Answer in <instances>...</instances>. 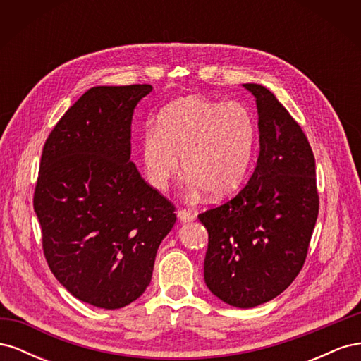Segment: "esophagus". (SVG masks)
<instances>
[{"mask_svg":"<svg viewBox=\"0 0 361 361\" xmlns=\"http://www.w3.org/2000/svg\"><path fill=\"white\" fill-rule=\"evenodd\" d=\"M178 216H179V220L183 221V223L192 221L194 218H195V215H194L191 211H188V209H179V211H178Z\"/></svg>","mask_w":361,"mask_h":361,"instance_id":"1","label":"esophagus"}]
</instances>
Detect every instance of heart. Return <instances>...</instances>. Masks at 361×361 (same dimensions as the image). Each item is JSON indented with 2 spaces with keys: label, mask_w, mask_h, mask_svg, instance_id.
<instances>
[{
  "label": "heart",
  "mask_w": 361,
  "mask_h": 361,
  "mask_svg": "<svg viewBox=\"0 0 361 361\" xmlns=\"http://www.w3.org/2000/svg\"><path fill=\"white\" fill-rule=\"evenodd\" d=\"M256 120L238 101L185 97L169 105L141 137V161L152 187L166 190L180 161L192 191L224 197L241 187L253 162Z\"/></svg>",
  "instance_id": "b5f03b06"
}]
</instances>
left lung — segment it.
Segmentation results:
<instances>
[{
  "label": "left lung",
  "mask_w": 361,
  "mask_h": 361,
  "mask_svg": "<svg viewBox=\"0 0 361 361\" xmlns=\"http://www.w3.org/2000/svg\"><path fill=\"white\" fill-rule=\"evenodd\" d=\"M255 94L260 152L245 187L226 203L199 214L207 228L204 283L235 307L276 298L307 257L319 194L313 150L289 111L264 85Z\"/></svg>",
  "instance_id": "left-lung-1"
}]
</instances>
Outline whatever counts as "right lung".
<instances>
[{"instance_id":"add662e5","label":"right lung","mask_w":361,"mask_h":361,"mask_svg":"<svg viewBox=\"0 0 361 361\" xmlns=\"http://www.w3.org/2000/svg\"><path fill=\"white\" fill-rule=\"evenodd\" d=\"M149 84L85 92L43 146L32 204L52 274L73 297L120 309L146 290L174 204L130 161L134 108Z\"/></svg>"}]
</instances>
